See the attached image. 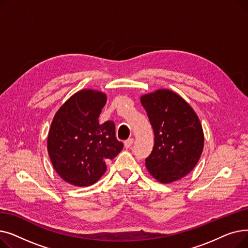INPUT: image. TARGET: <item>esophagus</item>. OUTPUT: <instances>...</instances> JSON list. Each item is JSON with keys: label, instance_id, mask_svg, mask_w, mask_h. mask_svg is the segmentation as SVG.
<instances>
[{"label": "esophagus", "instance_id": "obj_1", "mask_svg": "<svg viewBox=\"0 0 248 248\" xmlns=\"http://www.w3.org/2000/svg\"><path fill=\"white\" fill-rule=\"evenodd\" d=\"M133 144H134V139H133V138H131V139H127L126 140H124V147H125L126 149L131 148Z\"/></svg>", "mask_w": 248, "mask_h": 248}]
</instances>
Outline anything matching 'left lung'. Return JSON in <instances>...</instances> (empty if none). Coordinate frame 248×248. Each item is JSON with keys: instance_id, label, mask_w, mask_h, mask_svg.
<instances>
[{"instance_id": "1", "label": "left lung", "mask_w": 248, "mask_h": 248, "mask_svg": "<svg viewBox=\"0 0 248 248\" xmlns=\"http://www.w3.org/2000/svg\"><path fill=\"white\" fill-rule=\"evenodd\" d=\"M154 129L155 145L146 159L151 175L171 183L188 175L204 146L202 125L189 104L177 93L159 89L140 97Z\"/></svg>"}]
</instances>
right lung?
Instances as JSON below:
<instances>
[{"label":"right lung","mask_w":248,"mask_h":248,"mask_svg":"<svg viewBox=\"0 0 248 248\" xmlns=\"http://www.w3.org/2000/svg\"><path fill=\"white\" fill-rule=\"evenodd\" d=\"M106 103L107 95L99 91H78L59 108L51 124L49 157L57 174L69 184H94L107 171L106 162L124 148L115 137L114 123L98 122Z\"/></svg>","instance_id":"1"}]
</instances>
